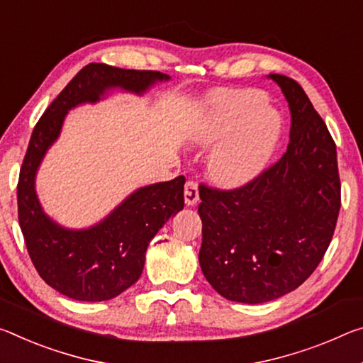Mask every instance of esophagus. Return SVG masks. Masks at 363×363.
Returning <instances> with one entry per match:
<instances>
[{"mask_svg":"<svg viewBox=\"0 0 363 363\" xmlns=\"http://www.w3.org/2000/svg\"><path fill=\"white\" fill-rule=\"evenodd\" d=\"M184 200L187 206H194L199 202V186L195 181H187L184 186Z\"/></svg>","mask_w":363,"mask_h":363,"instance_id":"esophagus-1","label":"esophagus"}]
</instances>
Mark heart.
<instances>
[{
  "label": "heart",
  "instance_id": "obj_1",
  "mask_svg": "<svg viewBox=\"0 0 363 363\" xmlns=\"http://www.w3.org/2000/svg\"><path fill=\"white\" fill-rule=\"evenodd\" d=\"M278 114L262 91L228 90L211 101L199 139L221 142L210 157L213 177L224 186H240L260 172L279 139Z\"/></svg>",
  "mask_w": 363,
  "mask_h": 363
}]
</instances>
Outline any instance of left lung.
<instances>
[{"label": "left lung", "instance_id": "obj_1", "mask_svg": "<svg viewBox=\"0 0 363 363\" xmlns=\"http://www.w3.org/2000/svg\"><path fill=\"white\" fill-rule=\"evenodd\" d=\"M289 103L287 150L244 186L200 184L199 262L218 294L262 303L297 289L318 267L341 208L336 143L294 79L269 74Z\"/></svg>", "mask_w": 363, "mask_h": 363}]
</instances>
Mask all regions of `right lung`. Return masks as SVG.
<instances>
[{"mask_svg": "<svg viewBox=\"0 0 363 363\" xmlns=\"http://www.w3.org/2000/svg\"><path fill=\"white\" fill-rule=\"evenodd\" d=\"M168 79L157 71L90 62L62 89L33 128L17 182V211L33 267L40 278L61 294L100 302L134 284L142 274L150 240L184 208L186 177L142 187L96 226L71 231L51 221L38 203L33 181L40 161L60 135L71 108L100 100L108 89L142 94L157 80Z\"/></svg>", "mask_w": 363, "mask_h": 363, "instance_id": "add662e5", "label": "right lung"}]
</instances>
